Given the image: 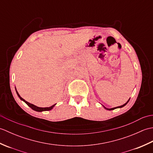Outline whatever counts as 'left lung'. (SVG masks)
Here are the masks:
<instances>
[{
  "mask_svg": "<svg viewBox=\"0 0 153 153\" xmlns=\"http://www.w3.org/2000/svg\"><path fill=\"white\" fill-rule=\"evenodd\" d=\"M129 99H129V100H128V101H127L125 104H124V105H122V106H117V107H114V108H106V107L105 106H103V107H104V108H105V109H106V110H114V109H116V108H122V107H123V106H126V105H127V104H128V102H129Z\"/></svg>",
  "mask_w": 153,
  "mask_h": 153,
  "instance_id": "8db88e82",
  "label": "left lung"
}]
</instances>
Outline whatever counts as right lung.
Returning a JSON list of instances; mask_svg holds the SVG:
<instances>
[{
  "instance_id": "1",
  "label": "right lung",
  "mask_w": 153,
  "mask_h": 153,
  "mask_svg": "<svg viewBox=\"0 0 153 153\" xmlns=\"http://www.w3.org/2000/svg\"><path fill=\"white\" fill-rule=\"evenodd\" d=\"M15 89H16V93H17V95H18V96L19 97V98L20 99L22 100H23V101H24V102L26 103L27 105L29 106H30L31 109H33V110H35V111H37V112L48 111V110H51L53 109V107H54L55 105H56V104H55V105H53V106H50V107H45V108H42V107H38V106H35V105H33V104H31V103H30V102H27L26 100H25L24 99L22 98V97H20V95H19V93H18V92L17 91V90H16V87H15Z\"/></svg>"
}]
</instances>
